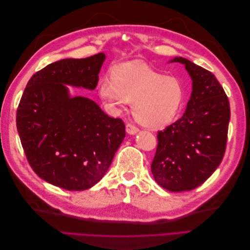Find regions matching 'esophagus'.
<instances>
[{
  "instance_id": "1",
  "label": "esophagus",
  "mask_w": 250,
  "mask_h": 250,
  "mask_svg": "<svg viewBox=\"0 0 250 250\" xmlns=\"http://www.w3.org/2000/svg\"><path fill=\"white\" fill-rule=\"evenodd\" d=\"M126 131H127V133H129V134H135L139 131V128L137 126L130 124V123H127L126 124Z\"/></svg>"
}]
</instances>
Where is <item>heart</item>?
<instances>
[{"label": "heart", "instance_id": "b5f03b06", "mask_svg": "<svg viewBox=\"0 0 250 250\" xmlns=\"http://www.w3.org/2000/svg\"><path fill=\"white\" fill-rule=\"evenodd\" d=\"M103 100L113 107L132 102L134 118L147 127H163L176 118L186 101L181 81L165 76L141 60L116 64L99 84Z\"/></svg>", "mask_w": 250, "mask_h": 250}]
</instances>
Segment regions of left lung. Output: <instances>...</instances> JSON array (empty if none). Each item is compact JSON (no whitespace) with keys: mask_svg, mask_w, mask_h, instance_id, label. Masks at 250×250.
<instances>
[{"mask_svg":"<svg viewBox=\"0 0 250 250\" xmlns=\"http://www.w3.org/2000/svg\"><path fill=\"white\" fill-rule=\"evenodd\" d=\"M193 80L186 112L158 131L151 164L156 183L171 192L191 191L215 172L225 153L230 118L229 101L214 74L183 57Z\"/></svg>","mask_w":250,"mask_h":250,"instance_id":"left-lung-1","label":"left lung"}]
</instances>
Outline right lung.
Returning a JSON list of instances; mask_svg holds the SVG:
<instances>
[{"instance_id":"obj_1","label":"right lung","mask_w":250,"mask_h":250,"mask_svg":"<svg viewBox=\"0 0 250 250\" xmlns=\"http://www.w3.org/2000/svg\"><path fill=\"white\" fill-rule=\"evenodd\" d=\"M103 53L59 60L28 81L17 111L27 161L47 183L67 191L92 188L104 176L125 138V125L84 97L70 98L64 84L94 89Z\"/></svg>"}]
</instances>
